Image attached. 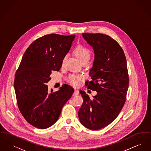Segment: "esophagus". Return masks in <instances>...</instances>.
<instances>
[{
    "label": "esophagus",
    "instance_id": "esophagus-1",
    "mask_svg": "<svg viewBox=\"0 0 151 151\" xmlns=\"http://www.w3.org/2000/svg\"><path fill=\"white\" fill-rule=\"evenodd\" d=\"M79 94V91L78 89H75L74 92L73 93V96H77Z\"/></svg>",
    "mask_w": 151,
    "mask_h": 151
}]
</instances>
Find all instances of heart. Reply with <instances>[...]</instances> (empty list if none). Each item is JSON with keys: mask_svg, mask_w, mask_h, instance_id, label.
I'll use <instances>...</instances> for the list:
<instances>
[{"mask_svg": "<svg viewBox=\"0 0 151 151\" xmlns=\"http://www.w3.org/2000/svg\"><path fill=\"white\" fill-rule=\"evenodd\" d=\"M76 57L79 59L81 62L88 60L89 61L91 55V50L84 45H79L75 47L73 51ZM65 58L63 59L62 65H63ZM84 79L83 75H71L68 76V80L73 85L75 86H79L81 81Z\"/></svg>", "mask_w": 151, "mask_h": 151, "instance_id": "heart-1", "label": "heart"}]
</instances>
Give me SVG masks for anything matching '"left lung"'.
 Returning <instances> with one entry per match:
<instances>
[{
	"label": "left lung",
	"mask_w": 151,
	"mask_h": 151,
	"mask_svg": "<svg viewBox=\"0 0 151 151\" xmlns=\"http://www.w3.org/2000/svg\"><path fill=\"white\" fill-rule=\"evenodd\" d=\"M94 50V59L87 81L88 88L97 92L90 99L80 91L83 103L78 112L80 123L87 129L98 130L107 126L119 115L124 104L129 79L127 61L122 47L110 36L83 33Z\"/></svg>",
	"instance_id": "8db88e82"
}]
</instances>
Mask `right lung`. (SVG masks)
<instances>
[{
  "mask_svg": "<svg viewBox=\"0 0 151 151\" xmlns=\"http://www.w3.org/2000/svg\"><path fill=\"white\" fill-rule=\"evenodd\" d=\"M75 38L57 34L43 36L31 43L22 56L14 78L17 105L25 120L38 129H47L57 121L74 92L66 84L49 93L46 84L51 72L61 68Z\"/></svg>",
  "mask_w": 151,
  "mask_h": 151,
  "instance_id": "obj_1",
  "label": "right lung"
}]
</instances>
